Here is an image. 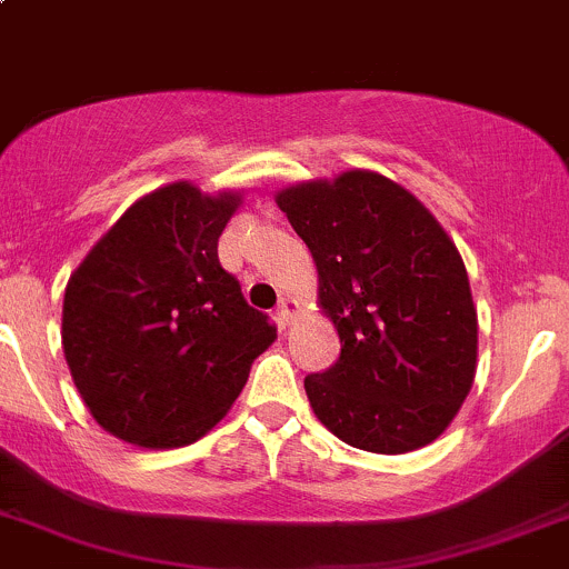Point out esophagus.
<instances>
[{
  "label": "esophagus",
  "mask_w": 569,
  "mask_h": 569,
  "mask_svg": "<svg viewBox=\"0 0 569 569\" xmlns=\"http://www.w3.org/2000/svg\"><path fill=\"white\" fill-rule=\"evenodd\" d=\"M297 310H299L297 299H291V297H280V302H278V321L283 323V327H289V323L295 321Z\"/></svg>",
  "instance_id": "obj_1"
}]
</instances>
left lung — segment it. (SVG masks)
<instances>
[{
	"label": "left lung",
	"mask_w": 569,
	"mask_h": 569,
	"mask_svg": "<svg viewBox=\"0 0 569 569\" xmlns=\"http://www.w3.org/2000/svg\"><path fill=\"white\" fill-rule=\"evenodd\" d=\"M274 202L310 248L318 308L340 335L335 367L305 378L316 418L370 453L435 442L478 370V310L453 240L372 170L302 180Z\"/></svg>",
	"instance_id": "8db88e82"
}]
</instances>
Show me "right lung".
Instances as JSON below:
<instances>
[{"label": "right lung", "instance_id": "1", "mask_svg": "<svg viewBox=\"0 0 569 569\" xmlns=\"http://www.w3.org/2000/svg\"><path fill=\"white\" fill-rule=\"evenodd\" d=\"M242 191L174 180L140 197L70 274L61 346L93 421L132 446L197 442L229 413L267 316L218 261Z\"/></svg>", "mask_w": 569, "mask_h": 569}]
</instances>
